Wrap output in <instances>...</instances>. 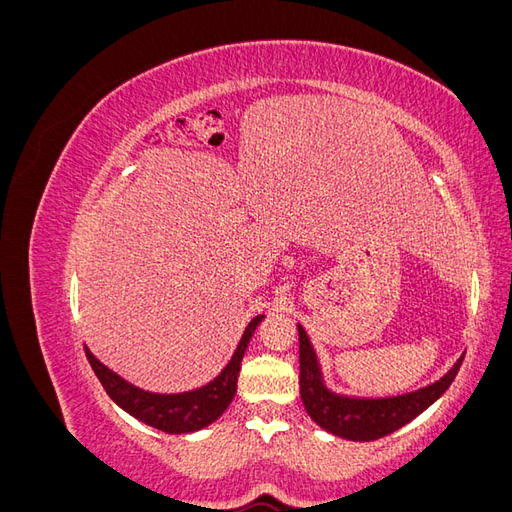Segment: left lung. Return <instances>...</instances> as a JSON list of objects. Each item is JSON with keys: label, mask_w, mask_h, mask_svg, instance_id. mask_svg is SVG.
<instances>
[{"label": "left lung", "mask_w": 512, "mask_h": 512, "mask_svg": "<svg viewBox=\"0 0 512 512\" xmlns=\"http://www.w3.org/2000/svg\"><path fill=\"white\" fill-rule=\"evenodd\" d=\"M299 329V363H301V399L312 421L327 429L337 438L352 442H369L389 436L410 423L421 412H425L433 401H438L448 386L453 384L457 371L463 363L459 356L457 363L446 374L421 389L391 395V397H354L335 393L324 382L318 354L309 342L301 324Z\"/></svg>", "instance_id": "left-lung-1"}]
</instances>
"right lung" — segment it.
Wrapping results in <instances>:
<instances>
[{
    "label": "right lung",
    "mask_w": 512,
    "mask_h": 512,
    "mask_svg": "<svg viewBox=\"0 0 512 512\" xmlns=\"http://www.w3.org/2000/svg\"><path fill=\"white\" fill-rule=\"evenodd\" d=\"M262 318L265 316H256L247 324L235 354H232L228 365L220 371V376H215L211 382L200 386V389L185 393L145 391L141 386L121 378L117 371L108 369L87 346L85 352L108 397H111L121 410H126L141 423L166 433H192L211 425L213 421H218L230 406V401L235 399L243 354L247 346H250V339Z\"/></svg>",
    "instance_id": "add662e5"
}]
</instances>
